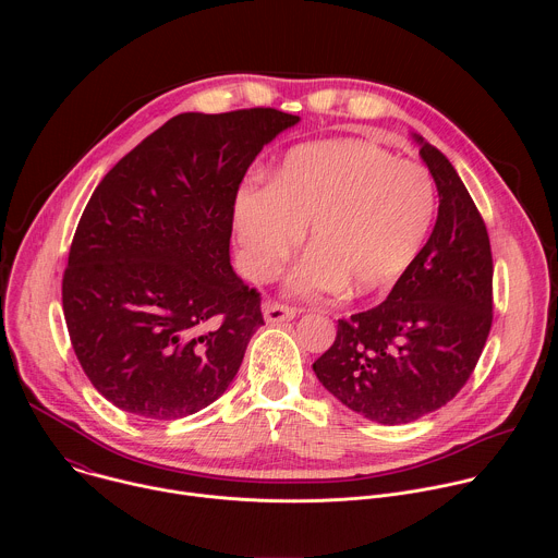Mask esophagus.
Instances as JSON below:
<instances>
[{
    "instance_id": "esophagus-1",
    "label": "esophagus",
    "mask_w": 558,
    "mask_h": 558,
    "mask_svg": "<svg viewBox=\"0 0 558 558\" xmlns=\"http://www.w3.org/2000/svg\"><path fill=\"white\" fill-rule=\"evenodd\" d=\"M263 313H265V320H267L269 325H282V323L293 320V317L298 315V308L287 306V304H280L278 300H267V302L263 304Z\"/></svg>"
}]
</instances>
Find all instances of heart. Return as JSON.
Wrapping results in <instances>:
<instances>
[{
    "mask_svg": "<svg viewBox=\"0 0 558 558\" xmlns=\"http://www.w3.org/2000/svg\"><path fill=\"white\" fill-rule=\"evenodd\" d=\"M435 214V179L422 163L368 141H333L295 147L269 185L238 194L235 231L247 271L267 280L311 225L313 252L293 271L291 291L371 295L413 267Z\"/></svg>",
    "mask_w": 558,
    "mask_h": 558,
    "instance_id": "b5f03b06",
    "label": "heart"
}]
</instances>
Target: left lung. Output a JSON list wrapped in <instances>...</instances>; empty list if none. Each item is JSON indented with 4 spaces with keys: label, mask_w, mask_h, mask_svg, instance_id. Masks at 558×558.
<instances>
[{
    "label": "left lung",
    "mask_w": 558,
    "mask_h": 558,
    "mask_svg": "<svg viewBox=\"0 0 558 558\" xmlns=\"http://www.w3.org/2000/svg\"><path fill=\"white\" fill-rule=\"evenodd\" d=\"M422 143L439 192L428 243L388 298L349 320L313 362L323 386L384 426L415 422L465 386L493 327V252L486 222L448 158Z\"/></svg>",
    "instance_id": "1"
}]
</instances>
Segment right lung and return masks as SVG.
Returning <instances> with one entry per match:
<instances>
[{
    "mask_svg": "<svg viewBox=\"0 0 558 558\" xmlns=\"http://www.w3.org/2000/svg\"><path fill=\"white\" fill-rule=\"evenodd\" d=\"M298 123L276 108L185 112L104 177L61 282L65 327L93 386L143 420L216 402L265 325L260 293L229 265L241 181Z\"/></svg>",
    "mask_w": 558,
    "mask_h": 558,
    "instance_id": "obj_1",
    "label": "right lung"
}]
</instances>
